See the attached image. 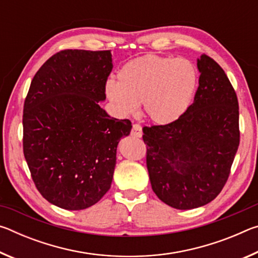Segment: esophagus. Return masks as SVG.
Masks as SVG:
<instances>
[{"label":"esophagus","mask_w":258,"mask_h":258,"mask_svg":"<svg viewBox=\"0 0 258 258\" xmlns=\"http://www.w3.org/2000/svg\"><path fill=\"white\" fill-rule=\"evenodd\" d=\"M131 135L132 137H137V138H141L142 137V127L139 124H134L132 131H131Z\"/></svg>","instance_id":"obj_1"}]
</instances>
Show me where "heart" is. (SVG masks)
Instances as JSON below:
<instances>
[{
  "label": "heart",
  "mask_w": 258,
  "mask_h": 258,
  "mask_svg": "<svg viewBox=\"0 0 258 258\" xmlns=\"http://www.w3.org/2000/svg\"><path fill=\"white\" fill-rule=\"evenodd\" d=\"M197 86L198 72L190 60L147 54L126 62L118 82L106 84V95L120 116L132 115L142 103L148 118L167 125L187 110Z\"/></svg>",
  "instance_id": "heart-1"
}]
</instances>
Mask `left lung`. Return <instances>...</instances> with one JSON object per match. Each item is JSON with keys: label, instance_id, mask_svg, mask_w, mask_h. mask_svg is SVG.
Here are the masks:
<instances>
[{"label": "left lung", "instance_id": "obj_1", "mask_svg": "<svg viewBox=\"0 0 258 258\" xmlns=\"http://www.w3.org/2000/svg\"><path fill=\"white\" fill-rule=\"evenodd\" d=\"M197 67L199 86L181 118L143 127L152 190L176 209L197 208L217 197L240 141L238 99L228 76L206 54Z\"/></svg>", "mask_w": 258, "mask_h": 258}]
</instances>
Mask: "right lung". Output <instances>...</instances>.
Wrapping results in <instances>:
<instances>
[{
  "mask_svg": "<svg viewBox=\"0 0 258 258\" xmlns=\"http://www.w3.org/2000/svg\"><path fill=\"white\" fill-rule=\"evenodd\" d=\"M111 52L63 50L35 74L24 104V155L37 190L68 211L93 206L110 189L119 140L132 128L100 107Z\"/></svg>",
  "mask_w": 258,
  "mask_h": 258,
  "instance_id": "right-lung-1",
  "label": "right lung"
}]
</instances>
